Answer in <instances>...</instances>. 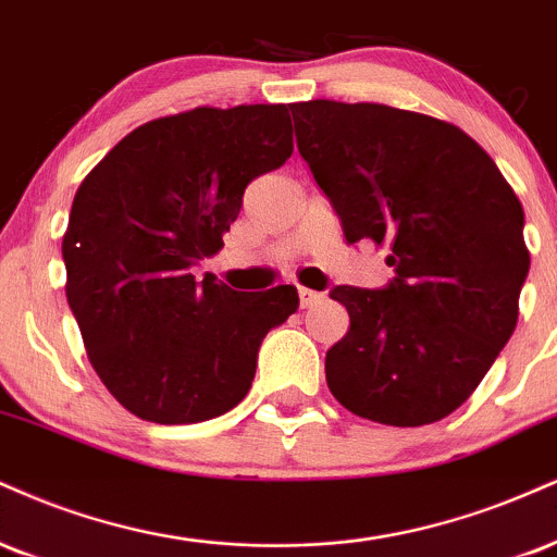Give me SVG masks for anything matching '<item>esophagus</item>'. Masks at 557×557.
Segmentation results:
<instances>
[{
  "label": "esophagus",
  "mask_w": 557,
  "mask_h": 557,
  "mask_svg": "<svg viewBox=\"0 0 557 557\" xmlns=\"http://www.w3.org/2000/svg\"><path fill=\"white\" fill-rule=\"evenodd\" d=\"M298 298H300V308H313L324 300V293L311 290V287H298Z\"/></svg>",
  "instance_id": "1"
}]
</instances>
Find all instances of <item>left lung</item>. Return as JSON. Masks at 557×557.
Listing matches in <instances>:
<instances>
[{
	"label": "left lung",
	"mask_w": 557,
	"mask_h": 557,
	"mask_svg": "<svg viewBox=\"0 0 557 557\" xmlns=\"http://www.w3.org/2000/svg\"><path fill=\"white\" fill-rule=\"evenodd\" d=\"M298 150L347 244L386 249L384 290L337 285L350 330L326 352L334 399L373 423L451 414L491 371L519 319L524 210L459 126L384 103L290 106Z\"/></svg>",
	"instance_id": "8db88e82"
}]
</instances>
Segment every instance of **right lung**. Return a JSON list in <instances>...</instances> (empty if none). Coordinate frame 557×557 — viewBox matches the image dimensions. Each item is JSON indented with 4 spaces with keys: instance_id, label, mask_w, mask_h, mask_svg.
<instances>
[{
    "instance_id": "obj_1",
    "label": "right lung",
    "mask_w": 557,
    "mask_h": 557,
    "mask_svg": "<svg viewBox=\"0 0 557 557\" xmlns=\"http://www.w3.org/2000/svg\"><path fill=\"white\" fill-rule=\"evenodd\" d=\"M293 156L287 106L152 119L87 173L62 238L66 300L87 360L147 423L218 418L249 394L257 352L296 313L298 290L238 293L194 261L214 257L244 189Z\"/></svg>"
}]
</instances>
